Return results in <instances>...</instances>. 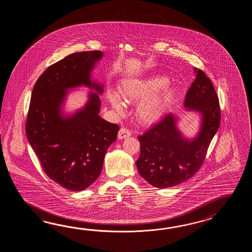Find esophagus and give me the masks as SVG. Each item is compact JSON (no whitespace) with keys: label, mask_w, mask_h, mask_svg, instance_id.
<instances>
[{"label":"esophagus","mask_w":252,"mask_h":252,"mask_svg":"<svg viewBox=\"0 0 252 252\" xmlns=\"http://www.w3.org/2000/svg\"><path fill=\"white\" fill-rule=\"evenodd\" d=\"M131 136V132L129 131L128 128H121L119 130L118 138L120 139H126Z\"/></svg>","instance_id":"obj_1"}]
</instances>
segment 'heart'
Here are the masks:
<instances>
[{"instance_id":"heart-1","label":"heart","mask_w":252,"mask_h":252,"mask_svg":"<svg viewBox=\"0 0 252 252\" xmlns=\"http://www.w3.org/2000/svg\"><path fill=\"white\" fill-rule=\"evenodd\" d=\"M167 79L163 76L151 77L144 80H128L120 88V95L126 102H135L148 97L152 93L166 86ZM172 94L171 89H166L159 94L148 97L139 102L136 109V115L141 123L154 124L160 118L165 105ZM109 100L117 111H122L123 106L118 96L110 94Z\"/></svg>"}]
</instances>
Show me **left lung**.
<instances>
[{
    "instance_id": "8db88e82",
    "label": "left lung",
    "mask_w": 252,
    "mask_h": 252,
    "mask_svg": "<svg viewBox=\"0 0 252 252\" xmlns=\"http://www.w3.org/2000/svg\"><path fill=\"white\" fill-rule=\"evenodd\" d=\"M194 72L196 77L188 89L184 105L202 114L198 136L193 140L185 139L176 126L177 117L167 113L138 138V171L155 188L175 187L193 177L203 165L219 128L220 109L214 85L203 70L194 68Z\"/></svg>"
}]
</instances>
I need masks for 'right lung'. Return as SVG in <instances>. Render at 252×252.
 I'll use <instances>...</instances> for the list:
<instances>
[{"label": "right lung", "mask_w": 252, "mask_h": 252, "mask_svg": "<svg viewBox=\"0 0 252 252\" xmlns=\"http://www.w3.org/2000/svg\"><path fill=\"white\" fill-rule=\"evenodd\" d=\"M102 57L99 50L71 54L48 66L33 87L26 121L29 142L45 174L70 191L84 190L96 180L120 129L99 116L101 102L94 93L72 116L60 113L68 88L84 85L102 94V86L90 79Z\"/></svg>", "instance_id": "right-lung-1"}]
</instances>
